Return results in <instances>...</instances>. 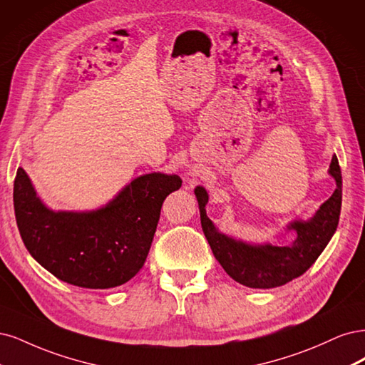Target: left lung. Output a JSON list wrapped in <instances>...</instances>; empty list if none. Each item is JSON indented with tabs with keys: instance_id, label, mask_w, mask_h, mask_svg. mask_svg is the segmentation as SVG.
I'll return each instance as SVG.
<instances>
[{
	"instance_id": "left-lung-1",
	"label": "left lung",
	"mask_w": 365,
	"mask_h": 365,
	"mask_svg": "<svg viewBox=\"0 0 365 365\" xmlns=\"http://www.w3.org/2000/svg\"><path fill=\"white\" fill-rule=\"evenodd\" d=\"M329 174L336 182V190L317 210L315 215L302 221L289 222L288 230L297 233L289 245L277 247L272 244H247L221 233L206 215L207 192L197 186L194 192L200 207V220L205 237L212 249L215 259L225 272L238 284L249 288L268 289L288 284L302 276L322 255L327 242L336 230L341 212V170L336 156H332Z\"/></svg>"
}]
</instances>
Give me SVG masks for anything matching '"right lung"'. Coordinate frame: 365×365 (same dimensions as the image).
I'll return each instance as SVG.
<instances>
[{
  "label": "right lung",
  "instance_id": "add662e5",
  "mask_svg": "<svg viewBox=\"0 0 365 365\" xmlns=\"http://www.w3.org/2000/svg\"><path fill=\"white\" fill-rule=\"evenodd\" d=\"M180 186L175 174H144L97 210L54 212L18 168L16 225L30 255L57 279L91 289L120 287L143 268L163 200Z\"/></svg>",
  "mask_w": 365,
  "mask_h": 365
}]
</instances>
